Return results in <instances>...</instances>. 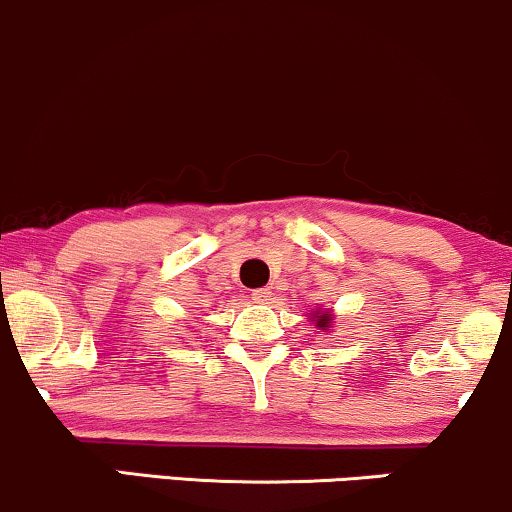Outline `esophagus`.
<instances>
[{
  "label": "esophagus",
  "instance_id": "obj_1",
  "mask_svg": "<svg viewBox=\"0 0 512 512\" xmlns=\"http://www.w3.org/2000/svg\"><path fill=\"white\" fill-rule=\"evenodd\" d=\"M251 297H254V302H258V304H270V302H273V292H270L268 287L254 290V294H251Z\"/></svg>",
  "mask_w": 512,
  "mask_h": 512
}]
</instances>
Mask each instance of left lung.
Segmentation results:
<instances>
[{"instance_id":"8db88e82","label":"left lung","mask_w":512,"mask_h":512,"mask_svg":"<svg viewBox=\"0 0 512 512\" xmlns=\"http://www.w3.org/2000/svg\"><path fill=\"white\" fill-rule=\"evenodd\" d=\"M309 321H314V326L321 330V333H330V330H333V326H335L333 311H330V309H326V311H321V309L311 311Z\"/></svg>"}]
</instances>
